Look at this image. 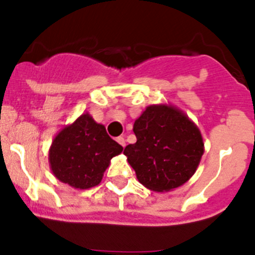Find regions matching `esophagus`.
Wrapping results in <instances>:
<instances>
[{"label":"esophagus","mask_w":255,"mask_h":255,"mask_svg":"<svg viewBox=\"0 0 255 255\" xmlns=\"http://www.w3.org/2000/svg\"><path fill=\"white\" fill-rule=\"evenodd\" d=\"M116 140H117L118 144H121L122 146H126V139L123 137H118Z\"/></svg>","instance_id":"obj_1"}]
</instances>
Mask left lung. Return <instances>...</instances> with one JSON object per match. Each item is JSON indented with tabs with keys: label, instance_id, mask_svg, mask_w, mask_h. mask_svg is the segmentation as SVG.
I'll use <instances>...</instances> for the list:
<instances>
[{
	"label": "left lung",
	"instance_id": "left-lung-1",
	"mask_svg": "<svg viewBox=\"0 0 255 255\" xmlns=\"http://www.w3.org/2000/svg\"><path fill=\"white\" fill-rule=\"evenodd\" d=\"M137 142L125 148L138 181L155 192L171 191L189 181L205 151L199 127L170 104L150 105L134 121Z\"/></svg>",
	"mask_w": 255,
	"mask_h": 255
}]
</instances>
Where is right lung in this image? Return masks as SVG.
<instances>
[{
    "label": "right lung",
    "mask_w": 255,
    "mask_h": 255,
    "mask_svg": "<svg viewBox=\"0 0 255 255\" xmlns=\"http://www.w3.org/2000/svg\"><path fill=\"white\" fill-rule=\"evenodd\" d=\"M123 146L113 140L101 123L82 113L54 137L49 148V166L59 181L79 190L97 186L111 159Z\"/></svg>",
    "instance_id": "add662e5"
}]
</instances>
